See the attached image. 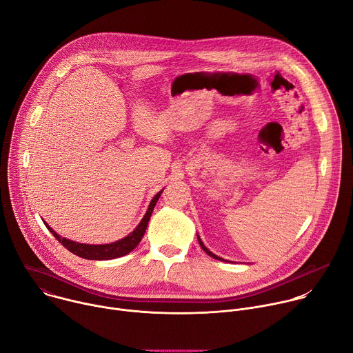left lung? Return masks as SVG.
Listing matches in <instances>:
<instances>
[{"mask_svg":"<svg viewBox=\"0 0 353 353\" xmlns=\"http://www.w3.org/2000/svg\"><path fill=\"white\" fill-rule=\"evenodd\" d=\"M196 237H198V241H199V245H201V248H203V250H204V251H205V253H207V254H208V256H210V257H212V259H215V260H221V261H225V260H223V259H221V257H218V256H215V254H214V253H211V251H210V250H208V248H207V247H205V245H204V243H203V240H201V239H199V236H198V234H196Z\"/></svg>","mask_w":353,"mask_h":353,"instance_id":"8db88e82","label":"left lung"}]
</instances>
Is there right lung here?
Wrapping results in <instances>:
<instances>
[{"label":"right lung","instance_id":"add662e5","mask_svg":"<svg viewBox=\"0 0 353 353\" xmlns=\"http://www.w3.org/2000/svg\"><path fill=\"white\" fill-rule=\"evenodd\" d=\"M162 191H159L152 198V201H150V204L148 207V211H146L145 216L142 218L139 225L134 229V232L130 233L128 236H125L124 239H121L119 241H114V243H110V244H83V243H77V241H72V240H68L65 237L59 236L46 222H44V225L47 226V229L53 233V236L67 250H70L72 254H75L78 257H82V259H86V260H97V261L119 259V257H123V256L128 254L130 251H132L139 244L141 239L145 234L149 218H150V215H152V212H154V208H155V205L158 203V199H159Z\"/></svg>","mask_w":353,"mask_h":353}]
</instances>
